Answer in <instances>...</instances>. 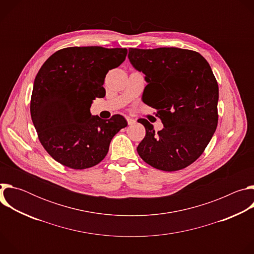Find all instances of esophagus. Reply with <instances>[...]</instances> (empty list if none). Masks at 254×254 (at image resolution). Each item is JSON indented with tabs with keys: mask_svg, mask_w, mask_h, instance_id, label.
<instances>
[{
	"mask_svg": "<svg viewBox=\"0 0 254 254\" xmlns=\"http://www.w3.org/2000/svg\"><path fill=\"white\" fill-rule=\"evenodd\" d=\"M127 124L129 126H131V125H133L135 123V120L132 119V118H129V117H127Z\"/></svg>",
	"mask_w": 254,
	"mask_h": 254,
	"instance_id": "1",
	"label": "esophagus"
}]
</instances>
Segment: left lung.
I'll list each match as a JSON object with an SVG mask.
<instances>
[{
  "label": "left lung",
  "mask_w": 254,
  "mask_h": 254,
  "mask_svg": "<svg viewBox=\"0 0 254 254\" xmlns=\"http://www.w3.org/2000/svg\"><path fill=\"white\" fill-rule=\"evenodd\" d=\"M128 59L146 75L142 101L164 125L156 132L146 119L137 120L146 127L137 154L158 170L185 169L203 154L218 124L219 88L209 63L196 51L175 47L129 48Z\"/></svg>",
  "instance_id": "left-lung-1"
}]
</instances>
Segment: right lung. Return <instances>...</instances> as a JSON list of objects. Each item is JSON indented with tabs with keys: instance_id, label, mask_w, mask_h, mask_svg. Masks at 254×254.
<instances>
[{
	"instance_id": "add662e5",
	"label": "right lung",
	"mask_w": 254,
	"mask_h": 254,
	"mask_svg": "<svg viewBox=\"0 0 254 254\" xmlns=\"http://www.w3.org/2000/svg\"><path fill=\"white\" fill-rule=\"evenodd\" d=\"M127 54V48L67 47L41 66L30 113L41 144L56 162L74 170L99 164L113 137L127 126L121 115L102 120L90 114L92 100L105 96L108 70L119 67Z\"/></svg>"
}]
</instances>
